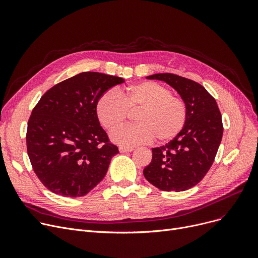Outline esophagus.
Returning <instances> with one entry per match:
<instances>
[{"label":"esophagus","instance_id":"esophagus-1","mask_svg":"<svg viewBox=\"0 0 258 258\" xmlns=\"http://www.w3.org/2000/svg\"><path fill=\"white\" fill-rule=\"evenodd\" d=\"M134 148L133 147H119V152L120 153H130V152H133Z\"/></svg>","mask_w":258,"mask_h":258}]
</instances>
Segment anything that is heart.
Instances as JSON below:
<instances>
[{"label":"heart","instance_id":"1","mask_svg":"<svg viewBox=\"0 0 258 258\" xmlns=\"http://www.w3.org/2000/svg\"><path fill=\"white\" fill-rule=\"evenodd\" d=\"M128 112H137V123L111 135V139L121 146H134L154 139L159 143L168 142L178 136L187 121L185 101L156 81H142L126 87L118 95L104 93L96 105L100 123L111 132L124 123Z\"/></svg>","mask_w":258,"mask_h":258}]
</instances>
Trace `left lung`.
Here are the masks:
<instances>
[{"label":"left lung","mask_w":258,"mask_h":258,"mask_svg":"<svg viewBox=\"0 0 258 258\" xmlns=\"http://www.w3.org/2000/svg\"><path fill=\"white\" fill-rule=\"evenodd\" d=\"M147 79L165 81L187 105V121L177 137L153 148V158L143 174L163 191H184L196 186L210 169L223 137L222 115L218 103L196 81L171 73H159Z\"/></svg>","instance_id":"obj_1"}]
</instances>
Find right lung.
<instances>
[{
  "label": "right lung",
  "instance_id": "obj_1",
  "mask_svg": "<svg viewBox=\"0 0 258 258\" xmlns=\"http://www.w3.org/2000/svg\"><path fill=\"white\" fill-rule=\"evenodd\" d=\"M122 83L121 77L83 72L52 87L34 106L27 153L37 178L53 194L83 197L104 178L119 151L100 126L96 105Z\"/></svg>",
  "mask_w": 258,
  "mask_h": 258
}]
</instances>
